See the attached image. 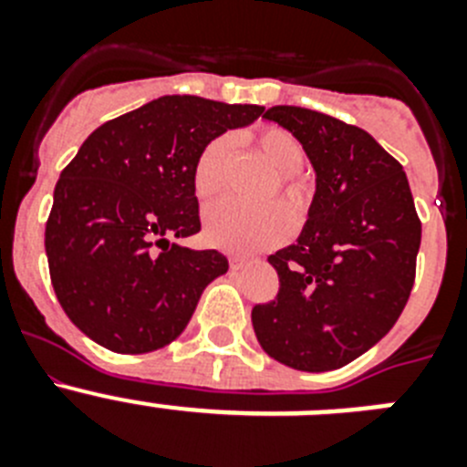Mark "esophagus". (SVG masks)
<instances>
[{
	"instance_id": "34e87169",
	"label": "esophagus",
	"mask_w": 467,
	"mask_h": 467,
	"mask_svg": "<svg viewBox=\"0 0 467 467\" xmlns=\"http://www.w3.org/2000/svg\"><path fill=\"white\" fill-rule=\"evenodd\" d=\"M245 264H250V257H241V254H234V257H229V266L231 271H238L243 269Z\"/></svg>"
}]
</instances>
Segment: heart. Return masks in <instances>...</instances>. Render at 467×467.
<instances>
[{
	"label": "heart",
	"instance_id": "heart-1",
	"mask_svg": "<svg viewBox=\"0 0 467 467\" xmlns=\"http://www.w3.org/2000/svg\"><path fill=\"white\" fill-rule=\"evenodd\" d=\"M259 159L278 175V196L283 205L269 203L262 208H243L231 201H222L205 210L203 236L213 247L224 253H257L280 245L290 236L292 224L306 222L311 192L299 177L306 161L299 140L278 126H266L250 135ZM234 142L229 135L210 140L193 163V189L201 198H213L224 192Z\"/></svg>",
	"mask_w": 467,
	"mask_h": 467
}]
</instances>
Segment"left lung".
<instances>
[{"mask_svg": "<svg viewBox=\"0 0 467 467\" xmlns=\"http://www.w3.org/2000/svg\"><path fill=\"white\" fill-rule=\"evenodd\" d=\"M264 119L299 140L316 196L295 245L269 257L280 290L253 308L254 334L292 369H339L390 332L414 287L420 222L410 182L362 128L290 105Z\"/></svg>", "mask_w": 467, "mask_h": 467, "instance_id": "1", "label": "left lung"}]
</instances>
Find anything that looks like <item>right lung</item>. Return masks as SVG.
I'll return each instance as SVG.
<instances>
[{"mask_svg": "<svg viewBox=\"0 0 467 467\" xmlns=\"http://www.w3.org/2000/svg\"><path fill=\"white\" fill-rule=\"evenodd\" d=\"M259 105L163 95L102 123L60 172L47 222L51 283L67 317L114 353L175 341L229 262L180 238L201 231L193 163Z\"/></svg>", "mask_w": 467, "mask_h": 467, "instance_id": "obj_1", "label": "right lung"}]
</instances>
